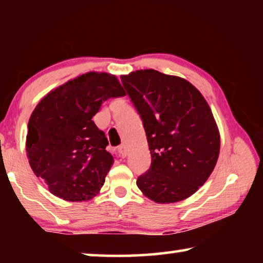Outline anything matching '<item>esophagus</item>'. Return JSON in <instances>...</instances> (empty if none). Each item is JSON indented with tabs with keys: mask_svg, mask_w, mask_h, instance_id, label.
<instances>
[{
	"mask_svg": "<svg viewBox=\"0 0 263 263\" xmlns=\"http://www.w3.org/2000/svg\"><path fill=\"white\" fill-rule=\"evenodd\" d=\"M118 152H119V155H121L122 158H125L127 155V148H126V145H121L118 147Z\"/></svg>",
	"mask_w": 263,
	"mask_h": 263,
	"instance_id": "obj_1",
	"label": "esophagus"
}]
</instances>
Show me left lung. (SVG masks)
<instances>
[{
  "instance_id": "8db88e82",
  "label": "left lung",
  "mask_w": 263,
  "mask_h": 263,
  "mask_svg": "<svg viewBox=\"0 0 263 263\" xmlns=\"http://www.w3.org/2000/svg\"><path fill=\"white\" fill-rule=\"evenodd\" d=\"M121 79L140 115L152 157L138 188L162 204L190 197L205 183L219 155V131L208 102L186 80L154 69Z\"/></svg>"
}]
</instances>
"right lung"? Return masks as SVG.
Listing matches in <instances>:
<instances>
[{
  "instance_id": "obj_1",
  "label": "right lung",
  "mask_w": 263,
  "mask_h": 263,
  "mask_svg": "<svg viewBox=\"0 0 263 263\" xmlns=\"http://www.w3.org/2000/svg\"><path fill=\"white\" fill-rule=\"evenodd\" d=\"M125 95L115 75L89 72L43 97L31 114L26 155L37 177L65 201L94 198L114 163L92 117L102 103Z\"/></svg>"
}]
</instances>
